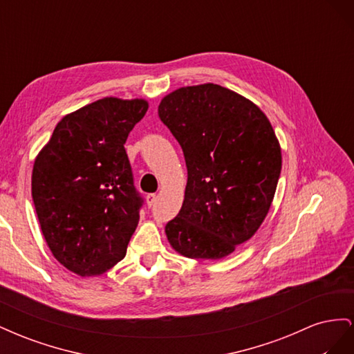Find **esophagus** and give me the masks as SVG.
Wrapping results in <instances>:
<instances>
[{
  "label": "esophagus",
  "instance_id": "34e87169",
  "mask_svg": "<svg viewBox=\"0 0 354 354\" xmlns=\"http://www.w3.org/2000/svg\"><path fill=\"white\" fill-rule=\"evenodd\" d=\"M156 199H158V196H156L155 194H149V195L146 196L147 205H149V207H153V205H155V202H156Z\"/></svg>",
  "mask_w": 354,
  "mask_h": 354
}]
</instances>
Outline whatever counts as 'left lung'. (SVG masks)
<instances>
[{
  "instance_id": "left-lung-1",
  "label": "left lung",
  "mask_w": 354,
  "mask_h": 354,
  "mask_svg": "<svg viewBox=\"0 0 354 354\" xmlns=\"http://www.w3.org/2000/svg\"><path fill=\"white\" fill-rule=\"evenodd\" d=\"M158 115L183 149L185 201L165 233L189 259H223L259 230L269 212L282 156L260 108L217 84L178 88Z\"/></svg>"
}]
</instances>
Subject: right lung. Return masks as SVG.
Wrapping results in <instances>:
<instances>
[{"label":"right lung","instance_id":"obj_1","mask_svg":"<svg viewBox=\"0 0 354 354\" xmlns=\"http://www.w3.org/2000/svg\"><path fill=\"white\" fill-rule=\"evenodd\" d=\"M146 112L142 99L84 106L63 118L35 159L32 199L42 234L80 276L102 274L127 254L143 198L124 145Z\"/></svg>","mask_w":354,"mask_h":354}]
</instances>
